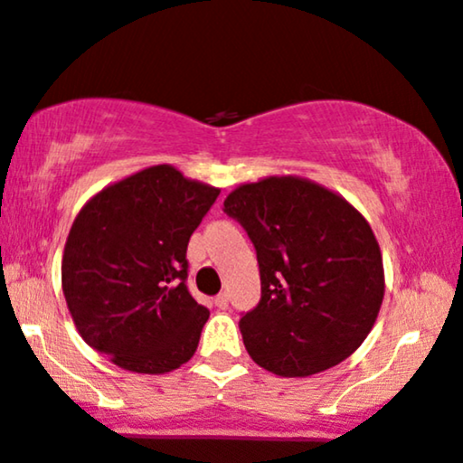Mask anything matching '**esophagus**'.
<instances>
[{"instance_id":"34e87169","label":"esophagus","mask_w":463,"mask_h":463,"mask_svg":"<svg viewBox=\"0 0 463 463\" xmlns=\"http://www.w3.org/2000/svg\"><path fill=\"white\" fill-rule=\"evenodd\" d=\"M215 306H217V308L226 310V308H228V295H226V293L217 295V298H215Z\"/></svg>"}]
</instances>
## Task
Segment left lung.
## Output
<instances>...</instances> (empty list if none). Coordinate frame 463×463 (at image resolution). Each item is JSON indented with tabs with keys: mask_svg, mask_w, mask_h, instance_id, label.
<instances>
[{
	"mask_svg": "<svg viewBox=\"0 0 463 463\" xmlns=\"http://www.w3.org/2000/svg\"><path fill=\"white\" fill-rule=\"evenodd\" d=\"M256 250L260 299L239 321L252 360L306 377L349 358L380 313L383 265L369 222L313 181L269 176L224 200Z\"/></svg>",
	"mask_w": 463,
	"mask_h": 463,
	"instance_id": "left-lung-1",
	"label": "left lung"
}]
</instances>
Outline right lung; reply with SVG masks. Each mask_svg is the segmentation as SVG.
<instances>
[{
  "mask_svg": "<svg viewBox=\"0 0 463 463\" xmlns=\"http://www.w3.org/2000/svg\"><path fill=\"white\" fill-rule=\"evenodd\" d=\"M220 189L153 165L99 192L72 222L62 288L81 338L133 373L196 352L209 310L187 288V243Z\"/></svg>",
  "mask_w": 463,
  "mask_h": 463,
  "instance_id": "1",
  "label": "right lung"
}]
</instances>
